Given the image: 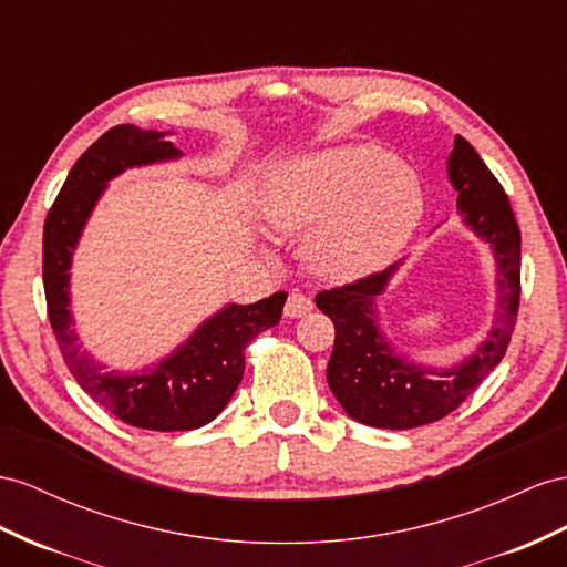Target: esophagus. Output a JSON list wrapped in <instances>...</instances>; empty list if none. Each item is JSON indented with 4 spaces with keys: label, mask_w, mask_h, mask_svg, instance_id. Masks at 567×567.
I'll list each match as a JSON object with an SVG mask.
<instances>
[{
    "label": "esophagus",
    "mask_w": 567,
    "mask_h": 567,
    "mask_svg": "<svg viewBox=\"0 0 567 567\" xmlns=\"http://www.w3.org/2000/svg\"><path fill=\"white\" fill-rule=\"evenodd\" d=\"M313 309V301L311 297L301 295V292H292L285 301V316L287 318H299V316H307Z\"/></svg>",
    "instance_id": "1"
}]
</instances>
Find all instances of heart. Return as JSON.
<instances>
[{
  "mask_svg": "<svg viewBox=\"0 0 567 567\" xmlns=\"http://www.w3.org/2000/svg\"><path fill=\"white\" fill-rule=\"evenodd\" d=\"M416 172L369 143L287 159L260 192L280 231H307V258L323 278L347 282L393 264L422 217Z\"/></svg>",
  "mask_w": 567,
  "mask_h": 567,
  "instance_id": "heart-1",
  "label": "heart"
}]
</instances>
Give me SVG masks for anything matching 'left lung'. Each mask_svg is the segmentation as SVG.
Masks as SVG:
<instances>
[{
	"label": "left lung",
	"instance_id": "obj_1",
	"mask_svg": "<svg viewBox=\"0 0 567 567\" xmlns=\"http://www.w3.org/2000/svg\"><path fill=\"white\" fill-rule=\"evenodd\" d=\"M447 179L457 192L462 223L491 246L496 258V321L476 352L455 367L414 364L395 352L381 330L379 299L400 264L352 285L316 295V307L336 323L328 385L342 410L375 429H416L457 410L482 383L511 342L519 309V227L503 186L472 143L455 136Z\"/></svg>",
	"mask_w": 567,
	"mask_h": 567
}]
</instances>
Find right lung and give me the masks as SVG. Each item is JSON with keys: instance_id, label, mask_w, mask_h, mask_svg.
I'll list each match as a JSON object with an SVG mask.
<instances>
[{"instance_id": "obj_1", "label": "right lung", "mask_w": 567, "mask_h": 567, "mask_svg": "<svg viewBox=\"0 0 567 567\" xmlns=\"http://www.w3.org/2000/svg\"><path fill=\"white\" fill-rule=\"evenodd\" d=\"M169 132L120 124L100 136L71 167L42 231V282L48 316L69 371L95 402L124 424L148 431H192L210 424L235 395L244 375V350L258 332L278 326L287 292L256 303H227L206 318L186 342L141 371H105L81 342L71 316V260L107 182L143 165L179 159Z\"/></svg>"}]
</instances>
